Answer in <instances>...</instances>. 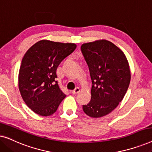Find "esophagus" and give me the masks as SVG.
<instances>
[{
    "label": "esophagus",
    "mask_w": 152,
    "mask_h": 152,
    "mask_svg": "<svg viewBox=\"0 0 152 152\" xmlns=\"http://www.w3.org/2000/svg\"><path fill=\"white\" fill-rule=\"evenodd\" d=\"M80 88H78V87H77V88H75L73 91H71V93H72V94H77V93H78L79 92H80Z\"/></svg>",
    "instance_id": "esophagus-1"
}]
</instances>
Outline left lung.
<instances>
[{"instance_id": "left-lung-1", "label": "left lung", "mask_w": 152, "mask_h": 152, "mask_svg": "<svg viewBox=\"0 0 152 152\" xmlns=\"http://www.w3.org/2000/svg\"><path fill=\"white\" fill-rule=\"evenodd\" d=\"M81 51L88 64L91 80V99L83 111L91 118L104 116L115 109L129 86L131 73L121 50L107 40L84 43Z\"/></svg>"}]
</instances>
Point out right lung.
I'll return each mask as SVG.
<instances>
[{
	"label": "right lung",
	"mask_w": 152,
	"mask_h": 152,
	"mask_svg": "<svg viewBox=\"0 0 152 152\" xmlns=\"http://www.w3.org/2000/svg\"><path fill=\"white\" fill-rule=\"evenodd\" d=\"M76 47L75 43L41 40L25 54L18 74V88L25 103L34 113L50 115L66 97L56 81L57 69Z\"/></svg>",
	"instance_id": "right-lung-1"
}]
</instances>
